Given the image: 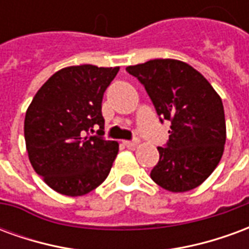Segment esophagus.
<instances>
[{"label":"esophagus","mask_w":249,"mask_h":249,"mask_svg":"<svg viewBox=\"0 0 249 249\" xmlns=\"http://www.w3.org/2000/svg\"><path fill=\"white\" fill-rule=\"evenodd\" d=\"M124 145L128 146V148H135L136 145H139V140H125Z\"/></svg>","instance_id":"obj_1"}]
</instances>
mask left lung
I'll return each mask as SVG.
<instances>
[{"mask_svg":"<svg viewBox=\"0 0 249 249\" xmlns=\"http://www.w3.org/2000/svg\"><path fill=\"white\" fill-rule=\"evenodd\" d=\"M126 71L145 87L157 114L171 121L167 145L157 148L160 160L152 180L169 192L195 189L213 172L224 152L221 98L200 71L178 60L157 58L128 66Z\"/></svg>","mask_w":249,"mask_h":249,"instance_id":"8db88e82","label":"left lung"}]
</instances>
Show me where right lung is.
Instances as JSON below:
<instances>
[{"instance_id":"add662e5","label":"right lung","mask_w":249,"mask_h":249,"mask_svg":"<svg viewBox=\"0 0 249 249\" xmlns=\"http://www.w3.org/2000/svg\"><path fill=\"white\" fill-rule=\"evenodd\" d=\"M119 69L68 66L56 71L32 100L24 123L26 151L36 173L56 192L82 196L108 178L119 142L101 137V103ZM97 124L98 136L89 135Z\"/></svg>"}]
</instances>
